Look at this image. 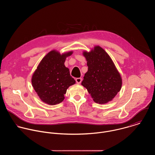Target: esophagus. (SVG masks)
I'll list each match as a JSON object with an SVG mask.
<instances>
[{"instance_id": "esophagus-1", "label": "esophagus", "mask_w": 155, "mask_h": 155, "mask_svg": "<svg viewBox=\"0 0 155 155\" xmlns=\"http://www.w3.org/2000/svg\"><path fill=\"white\" fill-rule=\"evenodd\" d=\"M76 82L78 83V84H81V82H82V78H76Z\"/></svg>"}]
</instances>
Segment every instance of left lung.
Segmentation results:
<instances>
[{
	"instance_id": "1",
	"label": "left lung",
	"mask_w": 155,
	"mask_h": 155,
	"mask_svg": "<svg viewBox=\"0 0 155 155\" xmlns=\"http://www.w3.org/2000/svg\"><path fill=\"white\" fill-rule=\"evenodd\" d=\"M88 71L81 85L87 89L94 102L106 104L111 101L122 88V79L109 55L100 46L84 51Z\"/></svg>"
}]
</instances>
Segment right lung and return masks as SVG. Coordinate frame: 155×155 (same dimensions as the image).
Masks as SVG:
<instances>
[{
    "mask_svg": "<svg viewBox=\"0 0 155 155\" xmlns=\"http://www.w3.org/2000/svg\"><path fill=\"white\" fill-rule=\"evenodd\" d=\"M73 53L70 51L61 54L53 49L40 61L31 76V84L35 92L44 103L55 105L64 100V95L75 80L65 66L67 57Z\"/></svg>",
    "mask_w": 155,
    "mask_h": 155,
    "instance_id": "1",
    "label": "right lung"
}]
</instances>
